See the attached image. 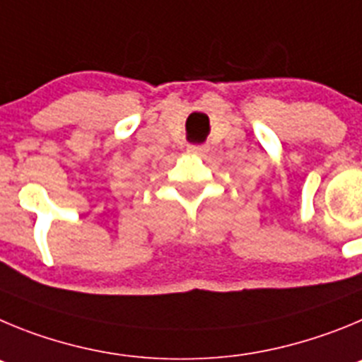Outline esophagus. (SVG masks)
I'll return each instance as SVG.
<instances>
[{"label":"esophagus","mask_w":362,"mask_h":362,"mask_svg":"<svg viewBox=\"0 0 362 362\" xmlns=\"http://www.w3.org/2000/svg\"><path fill=\"white\" fill-rule=\"evenodd\" d=\"M187 151L198 153V155H202V153H207V151H209V148H207V146H189Z\"/></svg>","instance_id":"1"}]
</instances>
